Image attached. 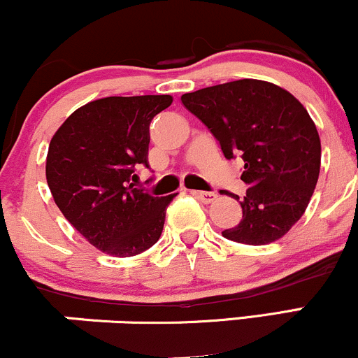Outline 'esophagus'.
Masks as SVG:
<instances>
[{"label": "esophagus", "instance_id": "1", "mask_svg": "<svg viewBox=\"0 0 358 358\" xmlns=\"http://www.w3.org/2000/svg\"><path fill=\"white\" fill-rule=\"evenodd\" d=\"M192 193L200 200V202H203V203H212L213 200L217 199L215 192H192Z\"/></svg>", "mask_w": 358, "mask_h": 358}]
</instances>
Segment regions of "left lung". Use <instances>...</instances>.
<instances>
[{"label":"left lung","mask_w":358,"mask_h":358,"mask_svg":"<svg viewBox=\"0 0 358 358\" xmlns=\"http://www.w3.org/2000/svg\"><path fill=\"white\" fill-rule=\"evenodd\" d=\"M210 129L227 159L241 156L242 220L225 239L264 245L281 239L305 213L322 163L313 119L293 94L266 80L241 79L182 96Z\"/></svg>","instance_id":"1"}]
</instances>
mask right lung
<instances>
[{
  "instance_id": "add662e5",
  "label": "right lung",
  "mask_w": 358,
  "mask_h": 358,
  "mask_svg": "<svg viewBox=\"0 0 358 358\" xmlns=\"http://www.w3.org/2000/svg\"><path fill=\"white\" fill-rule=\"evenodd\" d=\"M171 96L104 97L65 119L47 155V183L64 217L94 248L131 257L156 244L176 193L151 196L134 188L148 166L150 122Z\"/></svg>"
}]
</instances>
